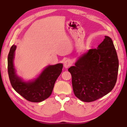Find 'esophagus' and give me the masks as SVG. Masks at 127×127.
Returning a JSON list of instances; mask_svg holds the SVG:
<instances>
[{
    "label": "esophagus",
    "mask_w": 127,
    "mask_h": 127,
    "mask_svg": "<svg viewBox=\"0 0 127 127\" xmlns=\"http://www.w3.org/2000/svg\"><path fill=\"white\" fill-rule=\"evenodd\" d=\"M72 61L70 59H67L64 62V66L65 68H68L71 65H72Z\"/></svg>",
    "instance_id": "34e87169"
}]
</instances>
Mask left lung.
Masks as SVG:
<instances>
[{"label":"left lung","mask_w":127,"mask_h":127,"mask_svg":"<svg viewBox=\"0 0 127 127\" xmlns=\"http://www.w3.org/2000/svg\"><path fill=\"white\" fill-rule=\"evenodd\" d=\"M119 61L112 39H105L96 49H89L68 69L74 93L85 102L96 100L109 93L116 85Z\"/></svg>","instance_id":"obj_1"}]
</instances>
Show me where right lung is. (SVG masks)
<instances>
[{
	"label": "right lung",
	"mask_w": 127,
	"mask_h": 127,
	"mask_svg": "<svg viewBox=\"0 0 127 127\" xmlns=\"http://www.w3.org/2000/svg\"><path fill=\"white\" fill-rule=\"evenodd\" d=\"M16 48V45L11 46L8 57V71L11 86L27 100L32 102H42L51 95L55 82L62 73L63 64L48 65L35 79L24 82L17 75L14 66Z\"/></svg>",
	"instance_id": "obj_1"
}]
</instances>
